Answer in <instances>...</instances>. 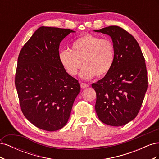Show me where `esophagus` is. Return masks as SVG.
Masks as SVG:
<instances>
[{"mask_svg": "<svg viewBox=\"0 0 159 159\" xmlns=\"http://www.w3.org/2000/svg\"><path fill=\"white\" fill-rule=\"evenodd\" d=\"M80 85H81V88H83V89L89 87V85L88 84H85V83H81Z\"/></svg>", "mask_w": 159, "mask_h": 159, "instance_id": "34e87169", "label": "esophagus"}]
</instances>
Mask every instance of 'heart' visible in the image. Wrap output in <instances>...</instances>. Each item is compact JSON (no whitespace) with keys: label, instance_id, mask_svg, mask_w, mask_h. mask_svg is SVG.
Segmentation results:
<instances>
[{"label":"heart","instance_id":"obj_1","mask_svg":"<svg viewBox=\"0 0 159 159\" xmlns=\"http://www.w3.org/2000/svg\"><path fill=\"white\" fill-rule=\"evenodd\" d=\"M62 66L69 75L78 73L83 62L81 76L84 79L100 78L111 70L115 60V47L108 39L90 34L81 36L72 43L71 51L62 50L59 54Z\"/></svg>","mask_w":159,"mask_h":159}]
</instances>
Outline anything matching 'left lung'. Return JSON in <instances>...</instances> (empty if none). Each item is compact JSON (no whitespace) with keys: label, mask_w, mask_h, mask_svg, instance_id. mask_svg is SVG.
<instances>
[{"label":"left lung","mask_w":159,"mask_h":159,"mask_svg":"<svg viewBox=\"0 0 159 159\" xmlns=\"http://www.w3.org/2000/svg\"><path fill=\"white\" fill-rule=\"evenodd\" d=\"M109 35L115 47L111 70L91 84L96 92L95 111L100 121L119 127L137 117L148 87L145 57L131 34L118 26L95 30Z\"/></svg>","instance_id":"8db88e82"}]
</instances>
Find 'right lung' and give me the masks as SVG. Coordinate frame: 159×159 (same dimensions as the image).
Returning <instances> with one entry per match:
<instances>
[{
	"instance_id": "1",
	"label": "right lung",
	"mask_w": 159,
	"mask_h": 159,
	"mask_svg": "<svg viewBox=\"0 0 159 159\" xmlns=\"http://www.w3.org/2000/svg\"><path fill=\"white\" fill-rule=\"evenodd\" d=\"M71 32L74 31L41 26L18 57L15 86L22 112L45 131L66 125L80 91L78 81L67 73L59 58L60 43Z\"/></svg>"
}]
</instances>
